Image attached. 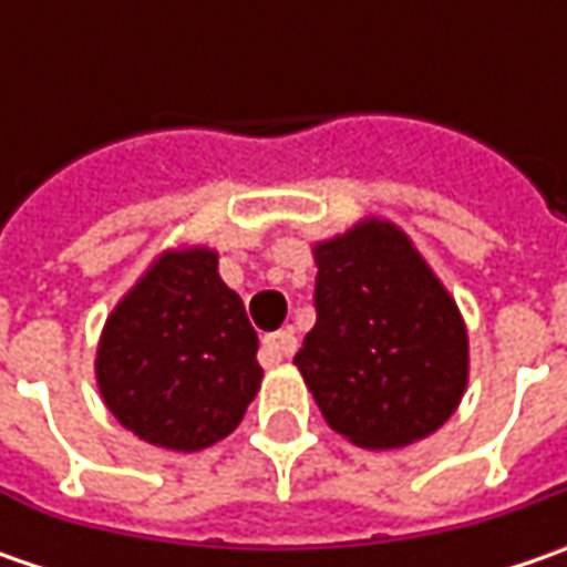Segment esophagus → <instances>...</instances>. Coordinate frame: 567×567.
Here are the masks:
<instances>
[{
    "label": "esophagus",
    "mask_w": 567,
    "mask_h": 567,
    "mask_svg": "<svg viewBox=\"0 0 567 567\" xmlns=\"http://www.w3.org/2000/svg\"><path fill=\"white\" fill-rule=\"evenodd\" d=\"M265 353L271 357V360H284V357H293L296 353V338L293 331L287 328V331H274L265 338Z\"/></svg>",
    "instance_id": "esophagus-1"
}]
</instances>
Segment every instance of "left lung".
<instances>
[{"mask_svg":"<svg viewBox=\"0 0 567 567\" xmlns=\"http://www.w3.org/2000/svg\"><path fill=\"white\" fill-rule=\"evenodd\" d=\"M316 261V328L293 362L328 425L360 447L425 439L467 388L454 299L384 220L321 243Z\"/></svg>","mask_w":567,"mask_h":567,"instance_id":"1","label":"left lung"}]
</instances>
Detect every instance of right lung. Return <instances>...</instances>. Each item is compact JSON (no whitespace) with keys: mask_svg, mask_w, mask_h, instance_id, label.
<instances>
[{"mask_svg":"<svg viewBox=\"0 0 567 567\" xmlns=\"http://www.w3.org/2000/svg\"><path fill=\"white\" fill-rule=\"evenodd\" d=\"M258 334L207 249L169 251L106 318L100 394L151 445L202 451L229 435L258 391Z\"/></svg>","mask_w":567,"mask_h":567,"instance_id":"1","label":"right lung"}]
</instances>
